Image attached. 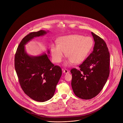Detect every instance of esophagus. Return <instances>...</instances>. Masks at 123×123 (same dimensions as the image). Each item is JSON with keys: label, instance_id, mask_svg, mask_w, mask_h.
Wrapping results in <instances>:
<instances>
[{"label": "esophagus", "instance_id": "1", "mask_svg": "<svg viewBox=\"0 0 123 123\" xmlns=\"http://www.w3.org/2000/svg\"><path fill=\"white\" fill-rule=\"evenodd\" d=\"M62 71L63 72V73H64L65 74H68L69 73V71H68V70L66 69H62Z\"/></svg>", "mask_w": 123, "mask_h": 123}]
</instances>
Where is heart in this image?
<instances>
[{
  "label": "heart",
  "instance_id": "b5f03b06",
  "mask_svg": "<svg viewBox=\"0 0 123 123\" xmlns=\"http://www.w3.org/2000/svg\"><path fill=\"white\" fill-rule=\"evenodd\" d=\"M93 44L92 38L89 37L79 34L62 37L59 39V44L53 43L50 46L52 59L55 62H61L66 52L68 59L65 63V66L80 64L89 54Z\"/></svg>",
  "mask_w": 123,
  "mask_h": 123
}]
</instances>
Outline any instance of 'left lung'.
Returning <instances> with one entry per match:
<instances>
[{"instance_id": "left-lung-1", "label": "left lung", "mask_w": 123, "mask_h": 123, "mask_svg": "<svg viewBox=\"0 0 123 123\" xmlns=\"http://www.w3.org/2000/svg\"><path fill=\"white\" fill-rule=\"evenodd\" d=\"M93 50L81 64L79 69L73 68L72 86L75 95L88 100L97 95L106 84L110 74V52L106 43L92 32Z\"/></svg>"}]
</instances>
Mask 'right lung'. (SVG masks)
<instances>
[{
    "instance_id": "add662e5",
    "label": "right lung",
    "mask_w": 123,
    "mask_h": 123,
    "mask_svg": "<svg viewBox=\"0 0 123 123\" xmlns=\"http://www.w3.org/2000/svg\"><path fill=\"white\" fill-rule=\"evenodd\" d=\"M48 32L40 30L27 35L17 48L14 57L15 69L22 89L31 98L41 102L53 97L62 70L50 62L49 55L46 53L38 56L29 55L25 45L34 37L43 36Z\"/></svg>"
}]
</instances>
